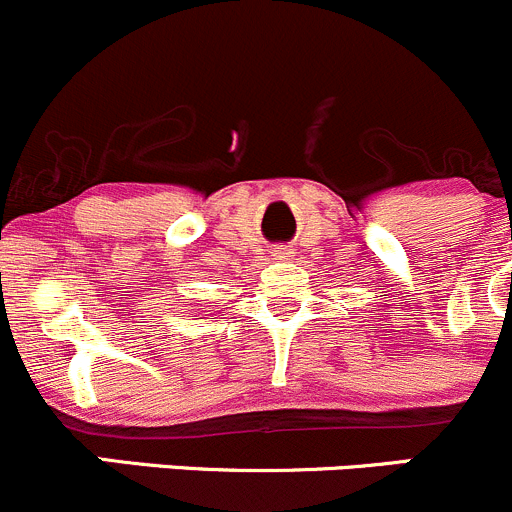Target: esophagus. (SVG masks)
<instances>
[{
    "label": "esophagus",
    "mask_w": 512,
    "mask_h": 512,
    "mask_svg": "<svg viewBox=\"0 0 512 512\" xmlns=\"http://www.w3.org/2000/svg\"><path fill=\"white\" fill-rule=\"evenodd\" d=\"M275 255H277V257H285V255H289V252H287V247H277V250H275Z\"/></svg>",
    "instance_id": "obj_1"
}]
</instances>
